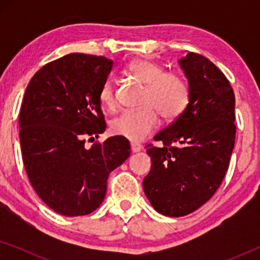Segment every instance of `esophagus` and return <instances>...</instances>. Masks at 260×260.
Returning a JSON list of instances; mask_svg holds the SVG:
<instances>
[{
	"label": "esophagus",
	"instance_id": "1",
	"mask_svg": "<svg viewBox=\"0 0 260 260\" xmlns=\"http://www.w3.org/2000/svg\"><path fill=\"white\" fill-rule=\"evenodd\" d=\"M142 150V145L140 143H131V151L133 152H140Z\"/></svg>",
	"mask_w": 260,
	"mask_h": 260
}]
</instances>
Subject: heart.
I'll return each mask as SVG.
<instances>
[{
	"instance_id": "obj_1",
	"label": "heart",
	"mask_w": 260,
	"mask_h": 260,
	"mask_svg": "<svg viewBox=\"0 0 260 260\" xmlns=\"http://www.w3.org/2000/svg\"><path fill=\"white\" fill-rule=\"evenodd\" d=\"M129 72L147 85L138 110H127L111 122V133L131 142H140L158 125V114L167 120L177 118L189 103V87L179 74L165 72L157 62L137 59L129 65ZM99 101L112 109L116 104L115 85L111 78L105 79L99 90Z\"/></svg>"
}]
</instances>
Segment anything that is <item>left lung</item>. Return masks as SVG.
<instances>
[{"label": "left lung", "mask_w": 260, "mask_h": 260, "mask_svg": "<svg viewBox=\"0 0 260 260\" xmlns=\"http://www.w3.org/2000/svg\"><path fill=\"white\" fill-rule=\"evenodd\" d=\"M179 65L188 80L189 103L154 137L163 147L147 150L151 169L143 180L151 206L167 216L190 214L214 195L229 169L236 140V99L225 74L191 52Z\"/></svg>", "instance_id": "8db88e82"}]
</instances>
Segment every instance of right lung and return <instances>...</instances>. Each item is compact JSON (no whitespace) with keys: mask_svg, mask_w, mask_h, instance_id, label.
<instances>
[{"mask_svg":"<svg viewBox=\"0 0 260 260\" xmlns=\"http://www.w3.org/2000/svg\"><path fill=\"white\" fill-rule=\"evenodd\" d=\"M113 61L72 53L41 67L24 92L20 143L28 179L58 214H90L102 205L109 174L130 156L126 138L110 137L85 148L106 124L99 90Z\"/></svg>","mask_w":260,"mask_h":260,"instance_id":"right-lung-1","label":"right lung"}]
</instances>
